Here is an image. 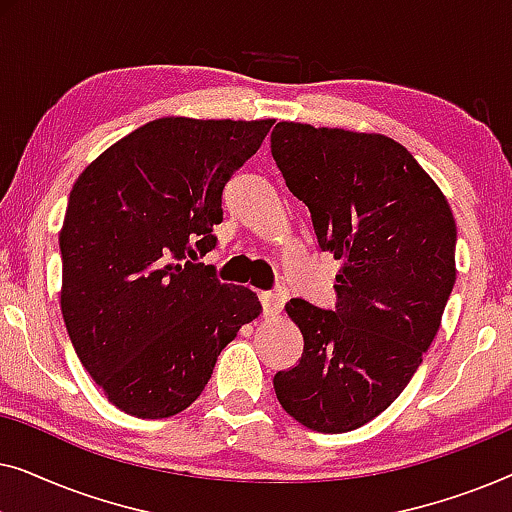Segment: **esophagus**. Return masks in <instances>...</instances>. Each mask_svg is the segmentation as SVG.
<instances>
[{
	"label": "esophagus",
	"mask_w": 512,
	"mask_h": 512,
	"mask_svg": "<svg viewBox=\"0 0 512 512\" xmlns=\"http://www.w3.org/2000/svg\"><path fill=\"white\" fill-rule=\"evenodd\" d=\"M286 298H289V293L284 289H275V291H265L261 296V303H263V314L265 317H277L279 312H282V307L286 303Z\"/></svg>",
	"instance_id": "obj_1"
}]
</instances>
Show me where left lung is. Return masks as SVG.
<instances>
[{
    "label": "left lung",
    "instance_id": "left-lung-1",
    "mask_svg": "<svg viewBox=\"0 0 512 512\" xmlns=\"http://www.w3.org/2000/svg\"><path fill=\"white\" fill-rule=\"evenodd\" d=\"M270 149L321 251L342 261L335 310L286 303L305 347L296 368L275 375V394L307 429L354 431L396 401L436 338L457 279V223L391 137L282 121Z\"/></svg>",
    "mask_w": 512,
    "mask_h": 512
}]
</instances>
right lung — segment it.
<instances>
[{
    "label": "right lung",
    "instance_id": "1",
    "mask_svg": "<svg viewBox=\"0 0 512 512\" xmlns=\"http://www.w3.org/2000/svg\"><path fill=\"white\" fill-rule=\"evenodd\" d=\"M272 123L158 118L76 179L60 230V307L76 356L118 410H186L221 349L261 314L254 291L193 261L216 247L223 186Z\"/></svg>",
    "mask_w": 512,
    "mask_h": 512
}]
</instances>
